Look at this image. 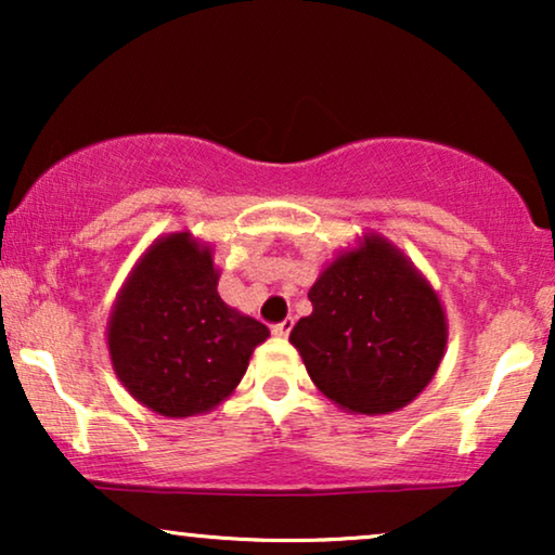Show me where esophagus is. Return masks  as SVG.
<instances>
[{
  "instance_id": "1",
  "label": "esophagus",
  "mask_w": 555,
  "mask_h": 555,
  "mask_svg": "<svg viewBox=\"0 0 555 555\" xmlns=\"http://www.w3.org/2000/svg\"><path fill=\"white\" fill-rule=\"evenodd\" d=\"M293 325H295V321H293V318H285V321H283V323L272 325V333H275V336H278V338H287V336H291Z\"/></svg>"
}]
</instances>
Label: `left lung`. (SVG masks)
<instances>
[{
    "label": "left lung",
    "mask_w": 555,
    "mask_h": 555,
    "mask_svg": "<svg viewBox=\"0 0 555 555\" xmlns=\"http://www.w3.org/2000/svg\"><path fill=\"white\" fill-rule=\"evenodd\" d=\"M313 313L291 333L308 376L351 414L412 404L444 359L447 315L429 280L382 234L333 257L308 291Z\"/></svg>",
    "instance_id": "obj_1"
}]
</instances>
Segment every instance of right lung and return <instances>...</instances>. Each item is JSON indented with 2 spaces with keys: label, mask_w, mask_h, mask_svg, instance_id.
I'll return each instance as SVG.
<instances>
[{
  "label": "right lung",
  "mask_w": 555,
  "mask_h": 555,
  "mask_svg": "<svg viewBox=\"0 0 555 555\" xmlns=\"http://www.w3.org/2000/svg\"><path fill=\"white\" fill-rule=\"evenodd\" d=\"M209 242L171 232L128 272L108 318V353L126 391L181 420L217 409L245 376L268 325L227 306Z\"/></svg>",
  "instance_id": "right-lung-1"
}]
</instances>
